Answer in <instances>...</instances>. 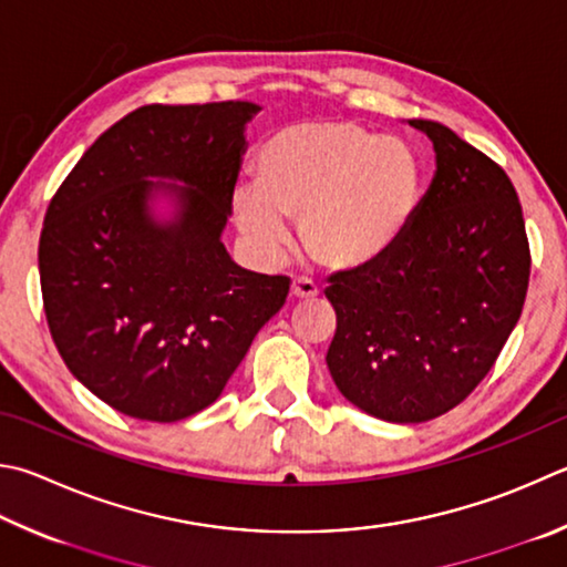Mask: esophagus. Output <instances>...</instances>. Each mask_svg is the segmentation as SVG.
<instances>
[{
	"label": "esophagus",
	"instance_id": "1",
	"mask_svg": "<svg viewBox=\"0 0 567 567\" xmlns=\"http://www.w3.org/2000/svg\"><path fill=\"white\" fill-rule=\"evenodd\" d=\"M290 295L295 300H312V297L319 295V287L312 280H295Z\"/></svg>",
	"mask_w": 567,
	"mask_h": 567
}]
</instances>
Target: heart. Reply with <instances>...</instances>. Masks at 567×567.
<instances>
[{"instance_id":"1","label":"heart","mask_w":567,"mask_h":567,"mask_svg":"<svg viewBox=\"0 0 567 567\" xmlns=\"http://www.w3.org/2000/svg\"><path fill=\"white\" fill-rule=\"evenodd\" d=\"M255 171L257 183L233 193L245 238L272 255L285 243V218L300 220L305 252L337 272L379 260L404 233L421 190L414 151L354 121L285 126L257 153Z\"/></svg>"}]
</instances>
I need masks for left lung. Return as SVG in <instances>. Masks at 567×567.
Returning a JSON list of instances; mask_svg holds the SVG:
<instances>
[{
    "instance_id": "1",
    "label": "left lung",
    "mask_w": 567,
    "mask_h": 567,
    "mask_svg": "<svg viewBox=\"0 0 567 567\" xmlns=\"http://www.w3.org/2000/svg\"><path fill=\"white\" fill-rule=\"evenodd\" d=\"M409 123L434 143V183L379 260L327 287L337 312L329 374L354 406L396 424L446 414L483 382L530 277L506 171L436 121Z\"/></svg>"
}]
</instances>
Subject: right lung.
Here are the masks:
<instances>
[{"label":"right lung","mask_w":567,"mask_h":567,"mask_svg":"<svg viewBox=\"0 0 567 567\" xmlns=\"http://www.w3.org/2000/svg\"><path fill=\"white\" fill-rule=\"evenodd\" d=\"M257 111L141 106L101 133L49 203L39 275L51 339L121 414L158 424L198 414L287 300L290 277L243 270L220 243ZM151 175L192 185L166 229L145 213L162 187Z\"/></svg>","instance_id":"right-lung-1"}]
</instances>
